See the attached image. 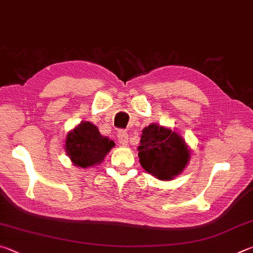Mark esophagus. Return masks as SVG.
I'll use <instances>...</instances> for the list:
<instances>
[{"label":"esophagus","instance_id":"esophagus-1","mask_svg":"<svg viewBox=\"0 0 253 253\" xmlns=\"http://www.w3.org/2000/svg\"><path fill=\"white\" fill-rule=\"evenodd\" d=\"M117 138H118V142H119V144H121V145H124V146H125V145L128 144V134H127V131L119 130L118 134H117Z\"/></svg>","mask_w":253,"mask_h":253}]
</instances>
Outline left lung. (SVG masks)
I'll list each match as a JSON object with an SVG mask.
<instances>
[{
  "mask_svg": "<svg viewBox=\"0 0 253 253\" xmlns=\"http://www.w3.org/2000/svg\"><path fill=\"white\" fill-rule=\"evenodd\" d=\"M139 163L147 173L161 181H170L181 174L191 158V151L176 130L151 124L142 130Z\"/></svg>",
  "mask_w": 253,
  "mask_h": 253,
  "instance_id": "left-lung-1",
  "label": "left lung"
}]
</instances>
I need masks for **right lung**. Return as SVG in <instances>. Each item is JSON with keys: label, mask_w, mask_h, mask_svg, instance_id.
Masks as SVG:
<instances>
[{"label": "right lung", "mask_w": 253, "mask_h": 253, "mask_svg": "<svg viewBox=\"0 0 253 253\" xmlns=\"http://www.w3.org/2000/svg\"><path fill=\"white\" fill-rule=\"evenodd\" d=\"M114 146V140L102 136L96 125L83 121L67 134L65 151L77 168L89 169L102 163Z\"/></svg>", "instance_id": "obj_1"}]
</instances>
